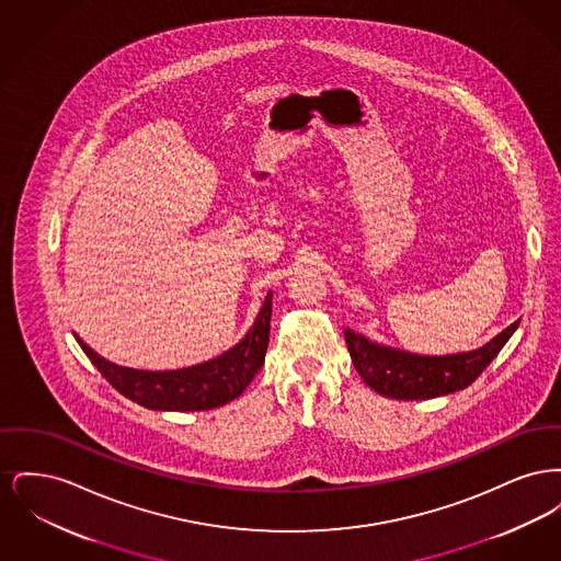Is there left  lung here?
I'll list each match as a JSON object with an SVG mask.
<instances>
[{"mask_svg": "<svg viewBox=\"0 0 561 561\" xmlns=\"http://www.w3.org/2000/svg\"><path fill=\"white\" fill-rule=\"evenodd\" d=\"M519 321H513L483 347L456 355H414L370 343L345 330L351 362L364 382L391 400H431L469 387L505 347Z\"/></svg>", "mask_w": 561, "mask_h": 561, "instance_id": "left-lung-1", "label": "left lung"}]
</instances>
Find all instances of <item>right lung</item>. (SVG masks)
Returning a JSON list of instances; mask_svg holds the SVG:
<instances>
[{
	"instance_id": "right-lung-1",
	"label": "right lung",
	"mask_w": 561,
	"mask_h": 561,
	"mask_svg": "<svg viewBox=\"0 0 561 561\" xmlns=\"http://www.w3.org/2000/svg\"><path fill=\"white\" fill-rule=\"evenodd\" d=\"M271 298L273 294L268 293L256 320L238 345L183 370L149 373L124 368L94 353L81 339L78 343L99 373L107 378L108 385L138 405L172 412L210 410L240 398L254 374L261 370L268 345Z\"/></svg>"
}]
</instances>
